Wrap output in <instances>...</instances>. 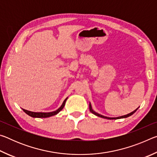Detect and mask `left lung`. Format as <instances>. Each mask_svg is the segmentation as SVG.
<instances>
[{"label":"left lung","instance_id":"1","mask_svg":"<svg viewBox=\"0 0 157 157\" xmlns=\"http://www.w3.org/2000/svg\"><path fill=\"white\" fill-rule=\"evenodd\" d=\"M138 109H139V108H137L136 110H134V111H132V112L129 113H128V114H127V115L122 116H120V117H117V118H109V117L104 116H102V115H100V114H99V113H98L95 112V111H94V110L92 109V107H91V104H89V110H90V111H91V112L92 113L95 114V116H97L101 117V118H107V119H109V120H111V119H120V118H127V117H129V116H132V114H134L135 112H136V110Z\"/></svg>","mask_w":157,"mask_h":157}]
</instances>
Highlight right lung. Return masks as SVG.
<instances>
[{"instance_id": "obj_1", "label": "right lung", "mask_w": 157, "mask_h": 157, "mask_svg": "<svg viewBox=\"0 0 157 157\" xmlns=\"http://www.w3.org/2000/svg\"><path fill=\"white\" fill-rule=\"evenodd\" d=\"M68 99V98H66V99L64 100V101H63L62 105L61 107L58 109H57L56 111H52V112H48V113H44V112H33V111H28V110H25V109H23V111L25 113H27L28 115H29L31 117H33V118H48V117H50L52 116H55L56 115V114H57L60 111L62 110V109L63 108V107H64L65 105V103H66V100Z\"/></svg>"}]
</instances>
